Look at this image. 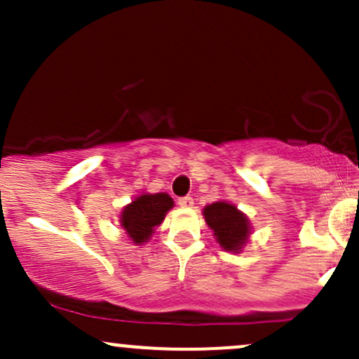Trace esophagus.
<instances>
[{
    "instance_id": "1",
    "label": "esophagus",
    "mask_w": 359,
    "mask_h": 359,
    "mask_svg": "<svg viewBox=\"0 0 359 359\" xmlns=\"http://www.w3.org/2000/svg\"><path fill=\"white\" fill-rule=\"evenodd\" d=\"M177 203H179L180 208H192L194 199H192L191 196H185V197H180V199L177 201Z\"/></svg>"
}]
</instances>
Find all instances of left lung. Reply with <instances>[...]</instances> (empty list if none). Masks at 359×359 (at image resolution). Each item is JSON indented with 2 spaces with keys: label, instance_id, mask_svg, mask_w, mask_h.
<instances>
[{
  "label": "left lung",
  "instance_id": "1",
  "mask_svg": "<svg viewBox=\"0 0 359 359\" xmlns=\"http://www.w3.org/2000/svg\"><path fill=\"white\" fill-rule=\"evenodd\" d=\"M204 217L214 231L216 241L226 251H240L248 240L250 222L229 203H214L204 208Z\"/></svg>",
  "mask_w": 359,
  "mask_h": 359
}]
</instances>
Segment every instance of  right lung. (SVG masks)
<instances>
[{"instance_id": "add662e5", "label": "right lung", "mask_w": 359, "mask_h": 359, "mask_svg": "<svg viewBox=\"0 0 359 359\" xmlns=\"http://www.w3.org/2000/svg\"><path fill=\"white\" fill-rule=\"evenodd\" d=\"M174 201L168 194H143L121 212V226L137 245L150 240L156 226L170 211Z\"/></svg>"}]
</instances>
